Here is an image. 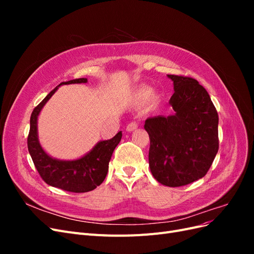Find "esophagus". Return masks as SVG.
<instances>
[{"label": "esophagus", "mask_w": 254, "mask_h": 254, "mask_svg": "<svg viewBox=\"0 0 254 254\" xmlns=\"http://www.w3.org/2000/svg\"><path fill=\"white\" fill-rule=\"evenodd\" d=\"M137 126H139V124H137L136 122H130L129 124L127 125L126 130H127V131H133L134 129H136V128H137Z\"/></svg>", "instance_id": "1"}]
</instances>
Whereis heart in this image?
Returning a JSON list of instances; mask_svg holds the SVG:
<instances>
[{
  "mask_svg": "<svg viewBox=\"0 0 254 254\" xmlns=\"http://www.w3.org/2000/svg\"><path fill=\"white\" fill-rule=\"evenodd\" d=\"M149 95H150L149 91L145 90V91H142L141 93L139 94V96H137V99H139V102H140V103H144V102L147 101L148 97H149Z\"/></svg>",
  "mask_w": 254,
  "mask_h": 254,
  "instance_id": "1",
  "label": "heart"
}]
</instances>
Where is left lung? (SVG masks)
Segmentation results:
<instances>
[{"label": "left lung", "mask_w": 254, "mask_h": 254, "mask_svg": "<svg viewBox=\"0 0 254 254\" xmlns=\"http://www.w3.org/2000/svg\"><path fill=\"white\" fill-rule=\"evenodd\" d=\"M174 82V113L145 121L149 134V167L161 184L187 186L202 178L218 151V113L210 95L188 76L167 75Z\"/></svg>", "instance_id": "1"}]
</instances>
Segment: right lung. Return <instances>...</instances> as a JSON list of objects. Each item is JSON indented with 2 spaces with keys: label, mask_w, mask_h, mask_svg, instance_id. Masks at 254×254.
I'll use <instances>...</instances> for the list:
<instances>
[{
  "label": "right lung",
  "mask_w": 254,
  "mask_h": 254,
  "mask_svg": "<svg viewBox=\"0 0 254 254\" xmlns=\"http://www.w3.org/2000/svg\"><path fill=\"white\" fill-rule=\"evenodd\" d=\"M87 78H78L61 82V84L84 83ZM57 86L45 96L43 101L34 109L30 115V128L27 137L29 155L38 173L45 183L72 193H86L101 186L105 180L109 168V161L122 139V131L118 132L112 139L98 142L93 149L86 156L73 161H63L50 157L38 141L37 120L43 106L58 89Z\"/></svg>",
  "instance_id": "1"
}]
</instances>
